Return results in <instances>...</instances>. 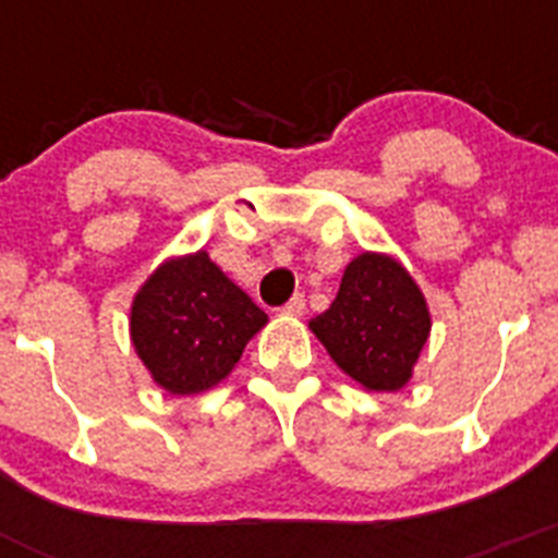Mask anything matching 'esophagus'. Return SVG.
Wrapping results in <instances>:
<instances>
[{
	"label": "esophagus",
	"mask_w": 558,
	"mask_h": 558,
	"mask_svg": "<svg viewBox=\"0 0 558 558\" xmlns=\"http://www.w3.org/2000/svg\"><path fill=\"white\" fill-rule=\"evenodd\" d=\"M284 315H302L304 313V295L295 293L288 304L282 307Z\"/></svg>",
	"instance_id": "obj_1"
}]
</instances>
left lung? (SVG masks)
Wrapping results in <instances>:
<instances>
[{"label":"left lung","instance_id":"left-lung-1","mask_svg":"<svg viewBox=\"0 0 558 558\" xmlns=\"http://www.w3.org/2000/svg\"><path fill=\"white\" fill-rule=\"evenodd\" d=\"M430 327L425 293L413 276L399 259L377 251L354 256L335 302L310 322L340 372L379 393L411 383Z\"/></svg>","mask_w":558,"mask_h":558}]
</instances>
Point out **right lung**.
<instances>
[{
  "label": "right lung",
  "mask_w": 558,
  "mask_h": 558,
  "mask_svg": "<svg viewBox=\"0 0 558 558\" xmlns=\"http://www.w3.org/2000/svg\"><path fill=\"white\" fill-rule=\"evenodd\" d=\"M268 315L206 251L170 256L131 304V343L153 383L175 397L215 388L231 374Z\"/></svg>",
  "instance_id": "right-lung-1"
}]
</instances>
